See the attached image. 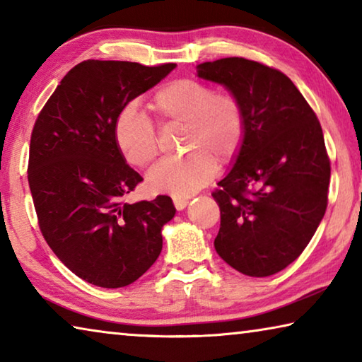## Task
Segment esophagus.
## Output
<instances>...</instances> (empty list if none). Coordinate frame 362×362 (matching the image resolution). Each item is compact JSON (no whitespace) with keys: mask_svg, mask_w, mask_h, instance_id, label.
<instances>
[{"mask_svg":"<svg viewBox=\"0 0 362 362\" xmlns=\"http://www.w3.org/2000/svg\"><path fill=\"white\" fill-rule=\"evenodd\" d=\"M187 204H188V198H183V196H174L175 209H179V211L185 209Z\"/></svg>","mask_w":362,"mask_h":362,"instance_id":"esophagus-1","label":"esophagus"}]
</instances>
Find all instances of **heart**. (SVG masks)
<instances>
[{
    "label": "heart",
    "instance_id": "heart-1",
    "mask_svg": "<svg viewBox=\"0 0 362 362\" xmlns=\"http://www.w3.org/2000/svg\"><path fill=\"white\" fill-rule=\"evenodd\" d=\"M148 108L159 126L183 124L182 150L188 151L150 169L146 183L153 192L192 194L212 179L217 161L230 163L241 150L246 118L241 102L228 90L180 78L156 89ZM115 142L126 161L136 168H146L158 156L155 126L137 103H127L116 116Z\"/></svg>",
    "mask_w": 362,
    "mask_h": 362
}]
</instances>
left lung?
<instances>
[{
	"instance_id": "obj_1",
	"label": "left lung",
	"mask_w": 362,
	"mask_h": 362,
	"mask_svg": "<svg viewBox=\"0 0 362 362\" xmlns=\"http://www.w3.org/2000/svg\"><path fill=\"white\" fill-rule=\"evenodd\" d=\"M198 76L223 84L246 118L236 161L212 193L214 246L240 273L269 276L303 252L326 214L330 161L320 119L283 71L255 60L204 62Z\"/></svg>"
}]
</instances>
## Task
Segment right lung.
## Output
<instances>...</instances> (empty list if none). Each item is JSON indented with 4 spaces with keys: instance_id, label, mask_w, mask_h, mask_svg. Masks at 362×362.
I'll use <instances>...</instances> for the list:
<instances>
[{
    "instance_id": "obj_1",
    "label": "right lung",
    "mask_w": 362,
    "mask_h": 362,
    "mask_svg": "<svg viewBox=\"0 0 362 362\" xmlns=\"http://www.w3.org/2000/svg\"><path fill=\"white\" fill-rule=\"evenodd\" d=\"M174 69L84 60L35 121L28 185L40 230L60 262L94 286L116 289L142 276L161 254L163 225L175 216L166 194L126 203L144 179L115 142L121 108Z\"/></svg>"
}]
</instances>
